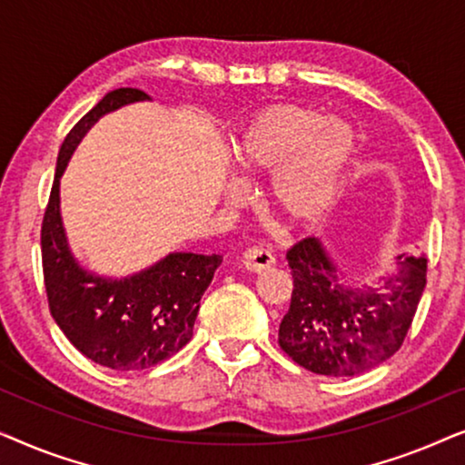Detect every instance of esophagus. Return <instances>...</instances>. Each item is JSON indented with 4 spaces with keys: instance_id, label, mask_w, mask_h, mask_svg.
Returning a JSON list of instances; mask_svg holds the SVG:
<instances>
[{
    "instance_id": "esophagus-1",
    "label": "esophagus",
    "mask_w": 465,
    "mask_h": 465,
    "mask_svg": "<svg viewBox=\"0 0 465 465\" xmlns=\"http://www.w3.org/2000/svg\"><path fill=\"white\" fill-rule=\"evenodd\" d=\"M272 264H275V260H272L271 253L264 250H258V247H250V250H245L243 256H241V266L250 272L266 271L271 269Z\"/></svg>"
}]
</instances>
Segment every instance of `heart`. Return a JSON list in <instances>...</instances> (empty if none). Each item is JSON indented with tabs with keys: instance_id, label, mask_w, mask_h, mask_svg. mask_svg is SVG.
<instances>
[{
	"instance_id": "obj_1",
	"label": "heart",
	"mask_w": 465,
	"mask_h": 465,
	"mask_svg": "<svg viewBox=\"0 0 465 465\" xmlns=\"http://www.w3.org/2000/svg\"><path fill=\"white\" fill-rule=\"evenodd\" d=\"M353 154L351 126L302 104L258 110L234 145V163L243 175L275 171L272 201L296 224H311L328 212Z\"/></svg>"
}]
</instances>
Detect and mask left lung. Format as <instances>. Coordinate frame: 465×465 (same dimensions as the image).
Listing matches in <instances>:
<instances>
[{
  "label": "left lung",
  "instance_id": "left-lung-1",
  "mask_svg": "<svg viewBox=\"0 0 465 465\" xmlns=\"http://www.w3.org/2000/svg\"><path fill=\"white\" fill-rule=\"evenodd\" d=\"M294 279L279 345L298 366L326 377H353L402 347L428 275V260H398L381 288H347L322 243L307 237L288 252Z\"/></svg>",
  "mask_w": 465,
  "mask_h": 465
}]
</instances>
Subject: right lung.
<instances>
[{
	"instance_id": "obj_1",
	"label": "right lung",
	"mask_w": 465,
	"mask_h": 465,
	"mask_svg": "<svg viewBox=\"0 0 465 465\" xmlns=\"http://www.w3.org/2000/svg\"><path fill=\"white\" fill-rule=\"evenodd\" d=\"M148 99L139 88H116L78 120L59 150L42 220L50 315L82 355L118 372L161 364L193 339L201 296L222 262L215 253H169L139 275L112 282L86 272L69 252L59 212V180L69 156L104 114Z\"/></svg>"
}]
</instances>
